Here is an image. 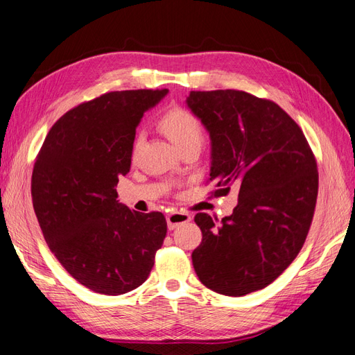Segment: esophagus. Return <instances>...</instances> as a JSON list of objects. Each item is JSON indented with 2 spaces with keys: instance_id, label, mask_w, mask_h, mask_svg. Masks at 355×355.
<instances>
[{
  "instance_id": "esophagus-1",
  "label": "esophagus",
  "mask_w": 355,
  "mask_h": 355,
  "mask_svg": "<svg viewBox=\"0 0 355 355\" xmlns=\"http://www.w3.org/2000/svg\"><path fill=\"white\" fill-rule=\"evenodd\" d=\"M191 220V216L185 211H171L167 214V227L168 230H175L179 225Z\"/></svg>"
}]
</instances>
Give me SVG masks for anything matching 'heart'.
<instances>
[{
	"label": "heart",
	"instance_id": "1",
	"mask_svg": "<svg viewBox=\"0 0 355 355\" xmlns=\"http://www.w3.org/2000/svg\"><path fill=\"white\" fill-rule=\"evenodd\" d=\"M158 127L175 144L179 151L194 145L201 146L204 141V130L197 115L185 108H180V106H175V108H171L161 115L158 118ZM137 145L139 137L133 145L135 151Z\"/></svg>",
	"mask_w": 355,
	"mask_h": 355
}]
</instances>
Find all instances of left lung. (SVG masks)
<instances>
[{
    "instance_id": "obj_1",
    "label": "left lung",
    "mask_w": 355,
    "mask_h": 355,
    "mask_svg": "<svg viewBox=\"0 0 355 355\" xmlns=\"http://www.w3.org/2000/svg\"><path fill=\"white\" fill-rule=\"evenodd\" d=\"M187 103L211 139V196L239 189L220 223L197 213L192 252L200 282L244 296L271 284L302 249L318 194L317 161L304 132L275 102L241 90L191 92Z\"/></svg>"
}]
</instances>
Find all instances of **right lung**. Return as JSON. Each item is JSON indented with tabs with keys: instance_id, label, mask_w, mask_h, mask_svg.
<instances>
[{
	"instance_id": "add662e5",
	"label": "right lung",
	"mask_w": 355,
	"mask_h": 355,
	"mask_svg": "<svg viewBox=\"0 0 355 355\" xmlns=\"http://www.w3.org/2000/svg\"><path fill=\"white\" fill-rule=\"evenodd\" d=\"M103 93L63 114L35 158L31 196L51 253L80 284L116 296L145 283L167 234L161 211L118 202L130 170L136 125L167 94Z\"/></svg>"
}]
</instances>
